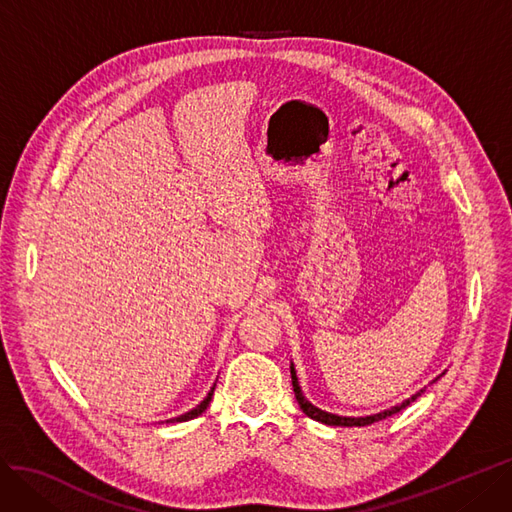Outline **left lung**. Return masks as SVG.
Wrapping results in <instances>:
<instances>
[{"label":"left lung","instance_id":"8db88e82","mask_svg":"<svg viewBox=\"0 0 512 512\" xmlns=\"http://www.w3.org/2000/svg\"><path fill=\"white\" fill-rule=\"evenodd\" d=\"M291 380H293V392H295V399H297V403H299L301 411H304V413L308 415V418H312V420H316V422H320V424H327V426H369V424H373V422L386 420L388 415L399 413L401 409H405L407 405H411V403H413L415 399H418V396L424 392V390L415 392V394L411 396V399L403 401L401 405H394V407H390V409H386V411L373 413V415H365V418H346V415H335V413H329V411H323V409L314 407V405L306 399L304 392H301L299 382H297V375H295V367H293V365H291Z\"/></svg>","mask_w":512,"mask_h":512}]
</instances>
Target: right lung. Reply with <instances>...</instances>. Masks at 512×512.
<instances>
[{"label": "right lung", "instance_id": "1", "mask_svg": "<svg viewBox=\"0 0 512 512\" xmlns=\"http://www.w3.org/2000/svg\"><path fill=\"white\" fill-rule=\"evenodd\" d=\"M213 392H215V386L211 388V392L206 394V399L200 403V405H196L192 411H187V413H183V415H179V418H173V420H166L168 424H175V422H187V420H194V418H198V415L208 407V403H211V399H213Z\"/></svg>", "mask_w": 512, "mask_h": 512}]
</instances>
